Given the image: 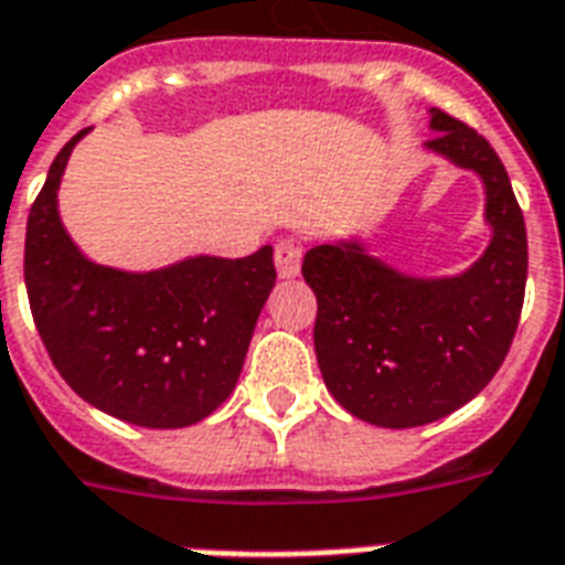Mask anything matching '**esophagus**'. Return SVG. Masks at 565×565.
<instances>
[{"label": "esophagus", "mask_w": 565, "mask_h": 565, "mask_svg": "<svg viewBox=\"0 0 565 565\" xmlns=\"http://www.w3.org/2000/svg\"><path fill=\"white\" fill-rule=\"evenodd\" d=\"M301 257H305V248L296 237H284L275 243V269L281 278H296L301 269Z\"/></svg>", "instance_id": "34e87169"}]
</instances>
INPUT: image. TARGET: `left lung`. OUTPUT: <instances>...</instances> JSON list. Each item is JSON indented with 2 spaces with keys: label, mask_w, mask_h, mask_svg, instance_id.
<instances>
[{
  "label": "left lung",
  "mask_w": 565,
  "mask_h": 565,
  "mask_svg": "<svg viewBox=\"0 0 565 565\" xmlns=\"http://www.w3.org/2000/svg\"><path fill=\"white\" fill-rule=\"evenodd\" d=\"M428 146L487 184L492 243L460 278L416 281L358 246H317L301 275L317 292L313 345L326 386L381 428L437 422L490 384L516 334L527 281V234L508 170L483 135L430 110Z\"/></svg>",
  "instance_id": "8db88e82"
}]
</instances>
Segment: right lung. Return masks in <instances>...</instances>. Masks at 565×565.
<instances>
[{
  "instance_id": "right-lung-1",
  "label": "right lung",
  "mask_w": 565,
  "mask_h": 565,
  "mask_svg": "<svg viewBox=\"0 0 565 565\" xmlns=\"http://www.w3.org/2000/svg\"><path fill=\"white\" fill-rule=\"evenodd\" d=\"M87 131V128H84ZM57 152L25 225V290L38 334L66 384L93 407L143 428H188L237 384L275 284L273 248L193 257L128 275L78 255L57 220Z\"/></svg>"
}]
</instances>
